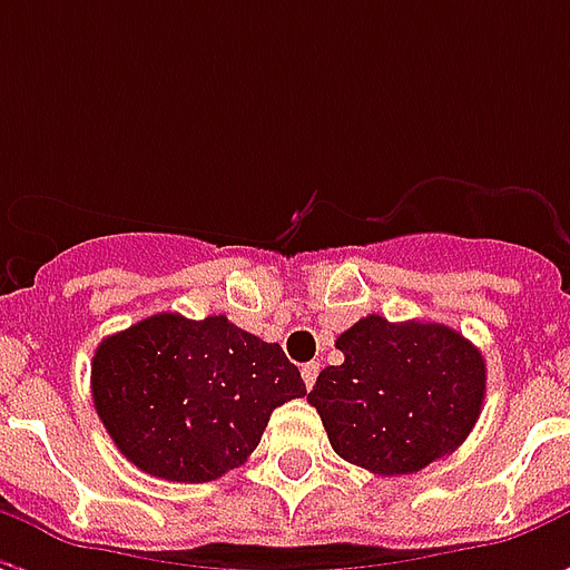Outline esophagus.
I'll list each match as a JSON object with an SVG mask.
<instances>
[{"instance_id":"obj_1","label":"esophagus","mask_w":570,"mask_h":570,"mask_svg":"<svg viewBox=\"0 0 570 570\" xmlns=\"http://www.w3.org/2000/svg\"><path fill=\"white\" fill-rule=\"evenodd\" d=\"M317 375H321V363H305L302 366V382H305V387H314V382H317Z\"/></svg>"}]
</instances>
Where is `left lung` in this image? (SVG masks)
<instances>
[{
	"instance_id": "1",
	"label": "left lung",
	"mask_w": 570,
	"mask_h": 570,
	"mask_svg": "<svg viewBox=\"0 0 570 570\" xmlns=\"http://www.w3.org/2000/svg\"><path fill=\"white\" fill-rule=\"evenodd\" d=\"M342 366H326L308 394L335 454L379 476L419 473L452 454L485 400L479 347L442 323H391L370 314L335 338Z\"/></svg>"
}]
</instances>
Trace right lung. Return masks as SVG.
Masks as SVG:
<instances>
[{"label":"right lung","mask_w":570,"mask_h":570,"mask_svg":"<svg viewBox=\"0 0 570 570\" xmlns=\"http://www.w3.org/2000/svg\"><path fill=\"white\" fill-rule=\"evenodd\" d=\"M91 394L130 464L167 482H210L247 461L274 409L308 391L281 345L223 314L167 311L97 345Z\"/></svg>","instance_id":"1"}]
</instances>
